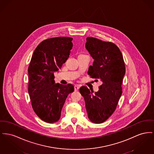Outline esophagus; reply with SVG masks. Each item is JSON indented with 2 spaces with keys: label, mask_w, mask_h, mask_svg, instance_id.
<instances>
[{
  "label": "esophagus",
  "mask_w": 154,
  "mask_h": 154,
  "mask_svg": "<svg viewBox=\"0 0 154 154\" xmlns=\"http://www.w3.org/2000/svg\"><path fill=\"white\" fill-rule=\"evenodd\" d=\"M80 85H75V86H74V90L75 91H77L79 90V88H80Z\"/></svg>",
  "instance_id": "34e87169"
}]
</instances>
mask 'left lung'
Returning <instances> with one entry per match:
<instances>
[{
    "label": "left lung",
    "mask_w": 154,
    "mask_h": 154,
    "mask_svg": "<svg viewBox=\"0 0 154 154\" xmlns=\"http://www.w3.org/2000/svg\"><path fill=\"white\" fill-rule=\"evenodd\" d=\"M85 48L94 59L88 74L102 84L98 92L82 86L80 92L84 98L88 117L94 123L106 121L115 112L122 94V84L126 69L119 48L111 42L87 37Z\"/></svg>",
    "instance_id": "1"
}]
</instances>
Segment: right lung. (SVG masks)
<instances>
[{
  "instance_id": "add662e5",
  "label": "right lung",
  "mask_w": 154,
  "mask_h": 154,
  "mask_svg": "<svg viewBox=\"0 0 154 154\" xmlns=\"http://www.w3.org/2000/svg\"><path fill=\"white\" fill-rule=\"evenodd\" d=\"M72 38L54 37L42 41L29 64L28 94L36 115L46 123L59 120L66 98L74 91L71 84L54 83V72L69 57Z\"/></svg>"
}]
</instances>
